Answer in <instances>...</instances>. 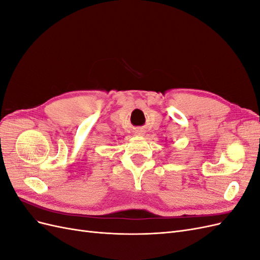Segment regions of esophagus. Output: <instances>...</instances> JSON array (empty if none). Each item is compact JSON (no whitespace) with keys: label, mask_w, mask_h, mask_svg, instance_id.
Segmentation results:
<instances>
[{"label":"esophagus","mask_w":260,"mask_h":260,"mask_svg":"<svg viewBox=\"0 0 260 260\" xmlns=\"http://www.w3.org/2000/svg\"><path fill=\"white\" fill-rule=\"evenodd\" d=\"M144 133H145V131H144L143 129H137V130L135 131V136H137V137H142V136H144Z\"/></svg>","instance_id":"34e87169"}]
</instances>
